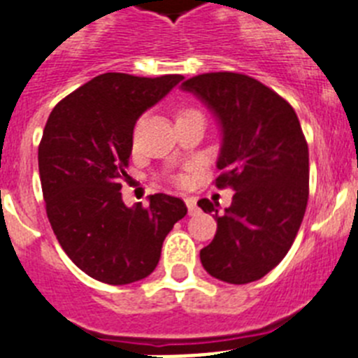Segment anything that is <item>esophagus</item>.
I'll use <instances>...</instances> for the list:
<instances>
[{"mask_svg": "<svg viewBox=\"0 0 358 358\" xmlns=\"http://www.w3.org/2000/svg\"><path fill=\"white\" fill-rule=\"evenodd\" d=\"M185 202H186V206H188L189 215H194L195 211H197V202H195V199L194 197H185Z\"/></svg>", "mask_w": 358, "mask_h": 358, "instance_id": "esophagus-1", "label": "esophagus"}]
</instances>
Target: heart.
<instances>
[{
    "mask_svg": "<svg viewBox=\"0 0 358 358\" xmlns=\"http://www.w3.org/2000/svg\"><path fill=\"white\" fill-rule=\"evenodd\" d=\"M179 181H181V182H182V185H185V182H186V181H188V179H186V177H185V176H182V177H181V179H179Z\"/></svg>",
    "mask_w": 358,
    "mask_h": 358,
    "instance_id": "1",
    "label": "heart"
}]
</instances>
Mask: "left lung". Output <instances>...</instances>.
<instances>
[{"label": "left lung", "mask_w": 358, "mask_h": 358, "mask_svg": "<svg viewBox=\"0 0 358 358\" xmlns=\"http://www.w3.org/2000/svg\"><path fill=\"white\" fill-rule=\"evenodd\" d=\"M195 94L217 118L220 154L217 186H231V206L199 201L217 220L213 242L201 264L233 285L260 280L292 248L308 202V145L296 110L267 85L248 75L220 71L188 78Z\"/></svg>", "instance_id": "left-lung-1"}]
</instances>
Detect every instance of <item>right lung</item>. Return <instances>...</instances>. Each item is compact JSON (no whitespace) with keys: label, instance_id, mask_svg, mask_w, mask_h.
I'll use <instances>...</instances> for the list:
<instances>
[{"label":"right lung","instance_id":"right-lung-1","mask_svg":"<svg viewBox=\"0 0 358 358\" xmlns=\"http://www.w3.org/2000/svg\"><path fill=\"white\" fill-rule=\"evenodd\" d=\"M185 77L103 73L53 107L39 145L46 213L69 260L109 285L134 283L156 268L173 224L177 197L156 194L148 208L122 201L134 125Z\"/></svg>","mask_w":358,"mask_h":358}]
</instances>
